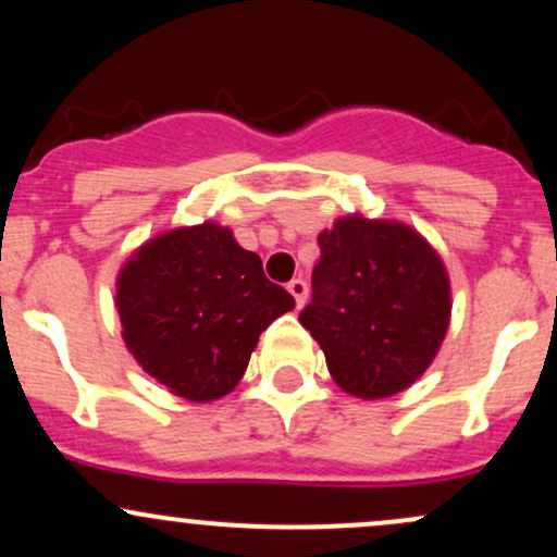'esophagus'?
I'll list each match as a JSON object with an SVG mask.
<instances>
[{
	"mask_svg": "<svg viewBox=\"0 0 557 557\" xmlns=\"http://www.w3.org/2000/svg\"><path fill=\"white\" fill-rule=\"evenodd\" d=\"M287 290H290V296L296 298L298 309H304L306 296H309V285H306L300 277H296V280H290V283H287Z\"/></svg>",
	"mask_w": 557,
	"mask_h": 557,
	"instance_id": "34e87169",
	"label": "esophagus"
}]
</instances>
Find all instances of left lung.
Wrapping results in <instances>:
<instances>
[{"label": "left lung", "instance_id": "left-lung-1", "mask_svg": "<svg viewBox=\"0 0 557 557\" xmlns=\"http://www.w3.org/2000/svg\"><path fill=\"white\" fill-rule=\"evenodd\" d=\"M314 298L300 324L322 345L337 387L380 400L411 387L450 324V280L413 227L348 214L319 233Z\"/></svg>", "mask_w": 557, "mask_h": 557}]
</instances>
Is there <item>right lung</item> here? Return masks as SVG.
I'll return each mask as SVG.
<instances>
[{"instance_id": "right-lung-1", "label": "right lung", "mask_w": 557, "mask_h": 557, "mask_svg": "<svg viewBox=\"0 0 557 557\" xmlns=\"http://www.w3.org/2000/svg\"><path fill=\"white\" fill-rule=\"evenodd\" d=\"M114 306L144 372L185 400L209 403L238 385L261 332L296 300L267 280L233 230L203 222L136 248L117 274Z\"/></svg>"}]
</instances>
